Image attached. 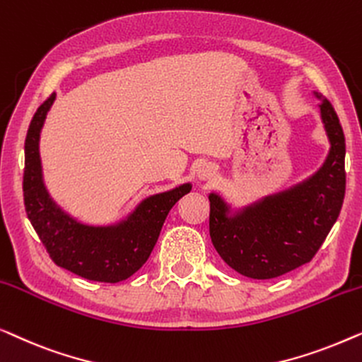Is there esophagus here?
I'll return each instance as SVG.
<instances>
[{"instance_id": "esophagus-1", "label": "esophagus", "mask_w": 362, "mask_h": 362, "mask_svg": "<svg viewBox=\"0 0 362 362\" xmlns=\"http://www.w3.org/2000/svg\"><path fill=\"white\" fill-rule=\"evenodd\" d=\"M215 165L213 164H202L200 167L197 169V177L200 180H208L211 179L213 175H215Z\"/></svg>"}]
</instances>
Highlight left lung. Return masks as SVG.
I'll list each match as a JSON object with an SVG mask.
<instances>
[{
	"instance_id": "left-lung-1",
	"label": "left lung",
	"mask_w": 362,
	"mask_h": 362,
	"mask_svg": "<svg viewBox=\"0 0 362 362\" xmlns=\"http://www.w3.org/2000/svg\"><path fill=\"white\" fill-rule=\"evenodd\" d=\"M320 116L329 151L308 179L234 208L211 192L210 236L223 261L251 279H274L310 262L338 220L344 200L346 144L338 115L322 93Z\"/></svg>"
}]
</instances>
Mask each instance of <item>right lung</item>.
<instances>
[{
  "instance_id": "obj_1",
  "label": "right lung",
  "mask_w": 362,
  "mask_h": 362,
  "mask_svg": "<svg viewBox=\"0 0 362 362\" xmlns=\"http://www.w3.org/2000/svg\"><path fill=\"white\" fill-rule=\"evenodd\" d=\"M55 93L35 111L24 144V205L30 225L57 266L95 282L116 284L131 277L149 259L170 208L192 183L144 198L123 220L90 225L65 211L50 195L40 160V131Z\"/></svg>"
}]
</instances>
